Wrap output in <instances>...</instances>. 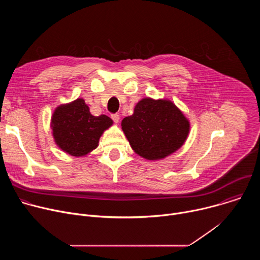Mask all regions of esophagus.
<instances>
[{
  "mask_svg": "<svg viewBox=\"0 0 260 260\" xmlns=\"http://www.w3.org/2000/svg\"><path fill=\"white\" fill-rule=\"evenodd\" d=\"M111 118L113 119V121H114L115 123H118V122H119V119H120V116H119L118 114H112V115H111Z\"/></svg>",
  "mask_w": 260,
  "mask_h": 260,
  "instance_id": "34e87169",
  "label": "esophagus"
}]
</instances>
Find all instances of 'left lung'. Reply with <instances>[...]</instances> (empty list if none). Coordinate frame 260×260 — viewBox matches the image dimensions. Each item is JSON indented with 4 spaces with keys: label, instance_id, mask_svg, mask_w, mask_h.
I'll return each mask as SVG.
<instances>
[{
    "label": "left lung",
    "instance_id": "8db88e82",
    "mask_svg": "<svg viewBox=\"0 0 260 260\" xmlns=\"http://www.w3.org/2000/svg\"><path fill=\"white\" fill-rule=\"evenodd\" d=\"M121 128L138 155L158 160L182 147L190 124L173 102L145 98L136 105L133 115L123 118Z\"/></svg>",
    "mask_w": 260,
    "mask_h": 260
}]
</instances>
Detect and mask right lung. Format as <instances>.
I'll return each mask as SVG.
<instances>
[{"mask_svg": "<svg viewBox=\"0 0 260 260\" xmlns=\"http://www.w3.org/2000/svg\"><path fill=\"white\" fill-rule=\"evenodd\" d=\"M113 124L106 115L93 116L83 99L58 106L51 117L54 142L72 156H84L99 146L103 133Z\"/></svg>", "mask_w": 260, "mask_h": 260, "instance_id": "obj_1", "label": "right lung"}]
</instances>
